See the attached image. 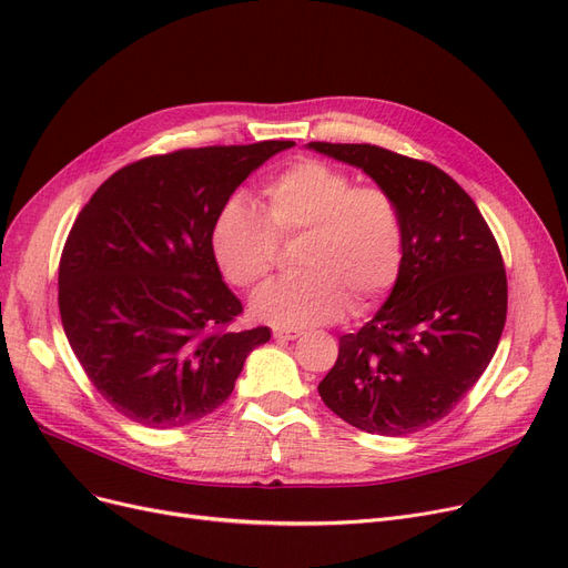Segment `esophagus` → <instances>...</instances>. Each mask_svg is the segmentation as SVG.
<instances>
[{"label": "esophagus", "instance_id": "esophagus-1", "mask_svg": "<svg viewBox=\"0 0 568 568\" xmlns=\"http://www.w3.org/2000/svg\"><path fill=\"white\" fill-rule=\"evenodd\" d=\"M302 336V332L300 329H292V327H276L274 329V338H278V341H294V338H300Z\"/></svg>", "mask_w": 568, "mask_h": 568}]
</instances>
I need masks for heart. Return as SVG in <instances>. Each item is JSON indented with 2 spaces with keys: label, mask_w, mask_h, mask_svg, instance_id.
I'll list each match as a JSON object with an SVG mask.
<instances>
[{
  "label": "heart",
  "mask_w": 568,
  "mask_h": 568,
  "mask_svg": "<svg viewBox=\"0 0 568 568\" xmlns=\"http://www.w3.org/2000/svg\"><path fill=\"white\" fill-rule=\"evenodd\" d=\"M264 213L232 194L211 225V251L223 276L243 290L274 274L278 241H297L302 274L264 287L255 317L281 327H313L374 311L404 268V217L394 196L323 160H300L271 176Z\"/></svg>",
  "instance_id": "1"
}]
</instances>
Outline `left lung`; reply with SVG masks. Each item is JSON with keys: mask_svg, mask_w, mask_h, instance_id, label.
<instances>
[{"mask_svg": "<svg viewBox=\"0 0 568 568\" xmlns=\"http://www.w3.org/2000/svg\"><path fill=\"white\" fill-rule=\"evenodd\" d=\"M364 169L404 217V268L385 306L338 338L317 385L345 423L406 436L446 417L471 389L506 325L508 281L499 243L476 202L432 162L372 143H308Z\"/></svg>", "mask_w": 568, "mask_h": 568, "instance_id": "left-lung-1", "label": "left lung"}]
</instances>
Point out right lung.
<instances>
[{"mask_svg":"<svg viewBox=\"0 0 568 568\" xmlns=\"http://www.w3.org/2000/svg\"><path fill=\"white\" fill-rule=\"evenodd\" d=\"M292 141L181 148L118 169L64 241L58 304L73 355L130 420L169 429L223 404L268 327L243 313L211 251V225L251 171Z\"/></svg>","mask_w":568,"mask_h":568,"instance_id":"right-lung-1","label":"right lung"}]
</instances>
